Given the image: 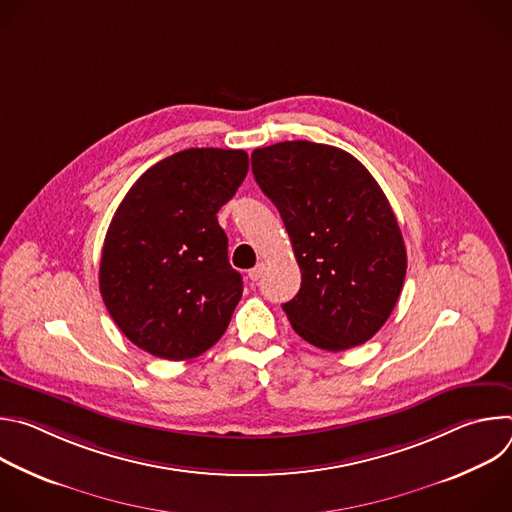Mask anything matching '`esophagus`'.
<instances>
[{
	"mask_svg": "<svg viewBox=\"0 0 512 512\" xmlns=\"http://www.w3.org/2000/svg\"><path fill=\"white\" fill-rule=\"evenodd\" d=\"M263 271H265V263H257L253 269H249V279L251 281H259L261 279V275H263Z\"/></svg>",
	"mask_w": 512,
	"mask_h": 512,
	"instance_id": "34e87169",
	"label": "esophagus"
}]
</instances>
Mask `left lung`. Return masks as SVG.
Here are the masks:
<instances>
[{"label":"left lung","mask_w":512,"mask_h":512,"mask_svg":"<svg viewBox=\"0 0 512 512\" xmlns=\"http://www.w3.org/2000/svg\"><path fill=\"white\" fill-rule=\"evenodd\" d=\"M251 166L302 271L298 296L281 306L291 326L330 352L373 338L407 271L403 235L377 180L348 152L300 139L257 148Z\"/></svg>","instance_id":"8db88e82"}]
</instances>
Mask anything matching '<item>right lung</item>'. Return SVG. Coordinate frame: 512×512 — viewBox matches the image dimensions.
Instances as JSON below:
<instances>
[{
	"instance_id": "1",
	"label": "right lung",
	"mask_w": 512,
	"mask_h": 512,
	"mask_svg": "<svg viewBox=\"0 0 512 512\" xmlns=\"http://www.w3.org/2000/svg\"><path fill=\"white\" fill-rule=\"evenodd\" d=\"M249 172L243 150L190 148L145 170L109 225L103 302L141 350L190 360L221 338L243 296L216 212Z\"/></svg>"
}]
</instances>
